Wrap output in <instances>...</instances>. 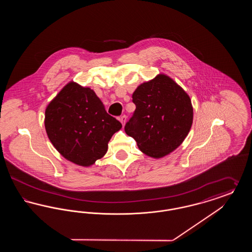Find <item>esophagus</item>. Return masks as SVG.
Segmentation results:
<instances>
[{
    "mask_svg": "<svg viewBox=\"0 0 252 252\" xmlns=\"http://www.w3.org/2000/svg\"><path fill=\"white\" fill-rule=\"evenodd\" d=\"M119 120H120L121 123H122V125H123V126H125L126 122V115L121 116L120 118H119Z\"/></svg>",
    "mask_w": 252,
    "mask_h": 252,
    "instance_id": "esophagus-1",
    "label": "esophagus"
}]
</instances>
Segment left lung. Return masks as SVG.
I'll return each instance as SVG.
<instances>
[{
    "instance_id": "1",
    "label": "left lung",
    "mask_w": 252,
    "mask_h": 252,
    "mask_svg": "<svg viewBox=\"0 0 252 252\" xmlns=\"http://www.w3.org/2000/svg\"><path fill=\"white\" fill-rule=\"evenodd\" d=\"M136 106L125 131L147 156L159 158L178 148L192 124L191 99L165 74L140 85L132 94Z\"/></svg>"
}]
</instances>
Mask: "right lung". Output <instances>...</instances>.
I'll list each match as a JSON object with an SVG mask.
<instances>
[{"label":"right lung","mask_w":252,"mask_h":252,"mask_svg":"<svg viewBox=\"0 0 252 252\" xmlns=\"http://www.w3.org/2000/svg\"><path fill=\"white\" fill-rule=\"evenodd\" d=\"M44 125L49 140L60 154L85 167L105 156L109 140L122 127L93 90L72 81L50 102Z\"/></svg>","instance_id":"add662e5"}]
</instances>
